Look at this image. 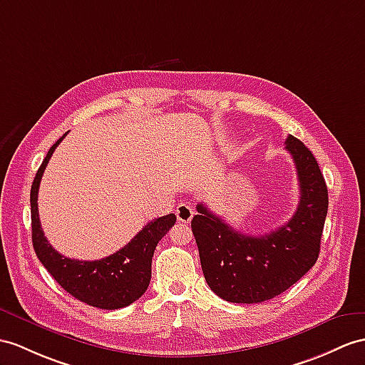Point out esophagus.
Here are the masks:
<instances>
[{"mask_svg": "<svg viewBox=\"0 0 365 365\" xmlns=\"http://www.w3.org/2000/svg\"><path fill=\"white\" fill-rule=\"evenodd\" d=\"M175 213H176V218L180 223H190V220L193 217V207L189 202H181V204H178Z\"/></svg>", "mask_w": 365, "mask_h": 365, "instance_id": "34e87169", "label": "esophagus"}]
</instances>
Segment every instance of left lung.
Returning <instances> with one entry per match:
<instances>
[{"label": "left lung", "mask_w": 365, "mask_h": 365, "mask_svg": "<svg viewBox=\"0 0 365 365\" xmlns=\"http://www.w3.org/2000/svg\"><path fill=\"white\" fill-rule=\"evenodd\" d=\"M287 150L296 164L300 201L294 215L269 234L251 237L225 223L202 202L192 220L204 279L234 304H260L282 294L313 268L321 251L328 190L313 153L294 136Z\"/></svg>", "instance_id": "left-lung-1"}]
</instances>
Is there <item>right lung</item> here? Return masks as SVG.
<instances>
[{"label":"right lung","instance_id":"right-lung-1","mask_svg":"<svg viewBox=\"0 0 365 365\" xmlns=\"http://www.w3.org/2000/svg\"><path fill=\"white\" fill-rule=\"evenodd\" d=\"M65 133L41 163L31 189L32 245L38 260L58 285L71 296L101 309H118L136 302L148 288L152 279V259L156 246L175 225V213L147 223L130 243L105 259L82 262L58 254L44 237L38 217V187L44 168Z\"/></svg>","mask_w":365,"mask_h":365}]
</instances>
